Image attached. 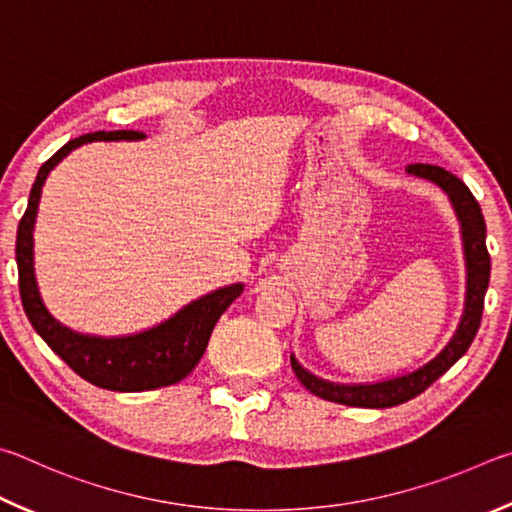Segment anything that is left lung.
Masks as SVG:
<instances>
[{
	"label": "left lung",
	"mask_w": 512,
	"mask_h": 512,
	"mask_svg": "<svg viewBox=\"0 0 512 512\" xmlns=\"http://www.w3.org/2000/svg\"><path fill=\"white\" fill-rule=\"evenodd\" d=\"M409 175L423 177L441 186L450 197V202L456 211V218L461 222V236H463V254H465V270H468V281H465V308L456 333L450 342L438 353L434 360H429L425 366L411 371L407 375H398V378L373 382V384H337L321 380L317 375L303 369L297 362V357L290 355L292 371L297 375L299 382L315 396L339 402V405L348 407H369V409H384L396 407L416 398L423 393L429 384H434L441 375L450 369L454 362H459L468 351L474 335L481 326L483 315V297H486L488 283H490V254L486 247V220H483L481 206L474 200L470 188L465 186L459 177L452 175L450 170L432 164H409Z\"/></svg>",
	"instance_id": "obj_1"
}]
</instances>
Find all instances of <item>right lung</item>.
<instances>
[{"mask_svg":"<svg viewBox=\"0 0 512 512\" xmlns=\"http://www.w3.org/2000/svg\"><path fill=\"white\" fill-rule=\"evenodd\" d=\"M143 137L146 134L137 130H101L65 143L56 155L40 166L29 195V206H26L20 227H17L15 261L17 274H20V297L26 317H29L35 333L49 344L51 351L71 371L78 373L83 380L92 382L94 387L107 391H150L184 380L204 355L213 326L218 324L222 312L242 292V283L213 290L211 294L191 301L188 306L175 312L173 317L161 321L159 326L128 337H94L74 333L67 326L58 324L49 315V310L44 308L33 270V227L47 175L71 150L83 146V143L137 141Z\"/></svg>","mask_w":512,"mask_h":512,"instance_id":"obj_1","label":"right lung"}]
</instances>
